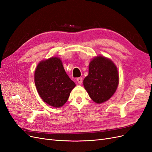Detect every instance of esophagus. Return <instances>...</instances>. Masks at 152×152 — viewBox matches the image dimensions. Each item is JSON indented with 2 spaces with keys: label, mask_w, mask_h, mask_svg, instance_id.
<instances>
[{
  "label": "esophagus",
  "mask_w": 152,
  "mask_h": 152,
  "mask_svg": "<svg viewBox=\"0 0 152 152\" xmlns=\"http://www.w3.org/2000/svg\"><path fill=\"white\" fill-rule=\"evenodd\" d=\"M77 81L78 82V84H81V83H82V77H78L77 78Z\"/></svg>",
  "instance_id": "1"
}]
</instances>
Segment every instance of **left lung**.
Instances as JSON below:
<instances>
[{
    "label": "left lung",
    "instance_id": "1",
    "mask_svg": "<svg viewBox=\"0 0 152 152\" xmlns=\"http://www.w3.org/2000/svg\"><path fill=\"white\" fill-rule=\"evenodd\" d=\"M118 83L117 67L111 60L99 56L91 61L83 86L94 102L101 104L109 100L116 92Z\"/></svg>",
    "mask_w": 152,
    "mask_h": 152
}]
</instances>
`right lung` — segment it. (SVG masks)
I'll list each match as a JSON object with an SVG mask.
<instances>
[{"mask_svg":"<svg viewBox=\"0 0 152 152\" xmlns=\"http://www.w3.org/2000/svg\"><path fill=\"white\" fill-rule=\"evenodd\" d=\"M34 83L43 101L54 107L64 105L75 87L66 74L61 60L57 57L39 63L35 70Z\"/></svg>","mask_w":152,"mask_h":152,"instance_id":"right-lung-1","label":"right lung"}]
</instances>
